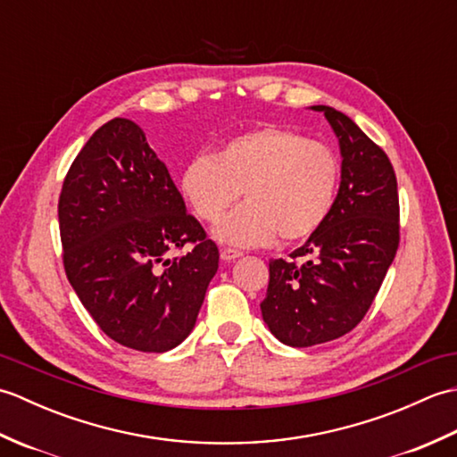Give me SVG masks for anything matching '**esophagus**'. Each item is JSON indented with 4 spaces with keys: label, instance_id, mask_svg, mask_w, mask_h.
I'll return each instance as SVG.
<instances>
[{
    "label": "esophagus",
    "instance_id": "1",
    "mask_svg": "<svg viewBox=\"0 0 457 457\" xmlns=\"http://www.w3.org/2000/svg\"><path fill=\"white\" fill-rule=\"evenodd\" d=\"M220 257L226 261V263H231V261H236L241 257V251H236V249H221L220 251Z\"/></svg>",
    "mask_w": 457,
    "mask_h": 457
}]
</instances>
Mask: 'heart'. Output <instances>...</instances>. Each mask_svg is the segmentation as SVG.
Listing matches in <instances>:
<instances>
[{
  "instance_id": "obj_1",
  "label": "heart",
  "mask_w": 457,
  "mask_h": 457,
  "mask_svg": "<svg viewBox=\"0 0 457 457\" xmlns=\"http://www.w3.org/2000/svg\"><path fill=\"white\" fill-rule=\"evenodd\" d=\"M339 162L332 149L285 128L236 135L216 153L196 154L180 172L184 202L202 221H218L241 192L247 204L213 228L229 247H263L280 234L295 244L312 237L332 213Z\"/></svg>"
}]
</instances>
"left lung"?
Segmentation results:
<instances>
[{
    "label": "left lung",
    "mask_w": 457,
    "mask_h": 457,
    "mask_svg": "<svg viewBox=\"0 0 457 457\" xmlns=\"http://www.w3.org/2000/svg\"><path fill=\"white\" fill-rule=\"evenodd\" d=\"M322 112L332 128L342 174L332 213L290 257L269 263L265 324L280 342L310 347L353 329L371 306L399 247V194L383 149L345 113Z\"/></svg>",
    "instance_id": "1"
}]
</instances>
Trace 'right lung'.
Masks as SVG:
<instances>
[{"mask_svg":"<svg viewBox=\"0 0 457 457\" xmlns=\"http://www.w3.org/2000/svg\"><path fill=\"white\" fill-rule=\"evenodd\" d=\"M58 223L66 277L105 336L151 353L187 339L220 251L137 123L115 118L84 145L62 184ZM187 243V256L166 257Z\"/></svg>","mask_w":457,"mask_h":457,"instance_id":"1","label":"right lung"}]
</instances>
